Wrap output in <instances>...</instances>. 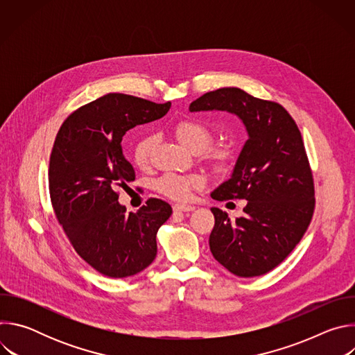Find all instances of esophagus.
<instances>
[{
	"instance_id": "34e87169",
	"label": "esophagus",
	"mask_w": 355,
	"mask_h": 355,
	"mask_svg": "<svg viewBox=\"0 0 355 355\" xmlns=\"http://www.w3.org/2000/svg\"><path fill=\"white\" fill-rule=\"evenodd\" d=\"M193 209H195L193 207L185 205V204H175V205L173 207L174 215H175V214H181V212H191V211H193Z\"/></svg>"
}]
</instances>
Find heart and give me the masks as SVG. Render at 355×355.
Segmentation results:
<instances>
[{
    "label": "heart",
    "instance_id": "1",
    "mask_svg": "<svg viewBox=\"0 0 355 355\" xmlns=\"http://www.w3.org/2000/svg\"><path fill=\"white\" fill-rule=\"evenodd\" d=\"M177 139L193 153H199L212 167L218 170L227 168L233 159L234 150L230 144H211L214 139L212 129L199 119H181L173 126ZM155 147V139L151 136L141 137L133 147V160L137 167L146 168L151 159ZM205 185V178L198 174H177L166 173L156 181V188L160 193L175 199L187 200L193 189Z\"/></svg>",
    "mask_w": 355,
    "mask_h": 355
}]
</instances>
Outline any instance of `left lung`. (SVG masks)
<instances>
[{
  "instance_id": "left-lung-1",
  "label": "left lung",
  "mask_w": 355,
  "mask_h": 355,
  "mask_svg": "<svg viewBox=\"0 0 355 355\" xmlns=\"http://www.w3.org/2000/svg\"><path fill=\"white\" fill-rule=\"evenodd\" d=\"M227 111L247 128L245 141L230 180L212 192L216 200L247 199L244 215L230 219L211 208L214 257L237 277H259L279 266L306 233L316 207L313 173L300 130L275 101L234 87L207 92L191 112Z\"/></svg>"
}]
</instances>
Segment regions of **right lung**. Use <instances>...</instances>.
<instances>
[{"instance_id":"right-lung-1","label":"right lung","mask_w":355,"mask_h":355,"mask_svg":"<svg viewBox=\"0 0 355 355\" xmlns=\"http://www.w3.org/2000/svg\"><path fill=\"white\" fill-rule=\"evenodd\" d=\"M170 107L107 94L71 112L56 135L50 202L77 254L105 277L135 275L156 259L157 230L173 209L159 198L147 199L137 214L119 205V188L135 180L121 143L129 129L160 119Z\"/></svg>"}]
</instances>
